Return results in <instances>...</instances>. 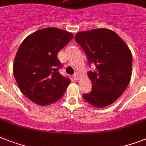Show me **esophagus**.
<instances>
[{"label": "esophagus", "mask_w": 146, "mask_h": 146, "mask_svg": "<svg viewBox=\"0 0 146 146\" xmlns=\"http://www.w3.org/2000/svg\"><path fill=\"white\" fill-rule=\"evenodd\" d=\"M73 79H74V80H79V79H80V76H79V75L78 73H75V74L73 75Z\"/></svg>", "instance_id": "obj_1"}]
</instances>
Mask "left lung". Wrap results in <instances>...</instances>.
<instances>
[{"instance_id":"left-lung-1","label":"left lung","mask_w":146,"mask_h":146,"mask_svg":"<svg viewBox=\"0 0 146 146\" xmlns=\"http://www.w3.org/2000/svg\"><path fill=\"white\" fill-rule=\"evenodd\" d=\"M95 70L88 72L92 90L83 94L89 104L103 108L113 104L130 83L132 73V54L128 46L114 31L97 28L78 32L75 36Z\"/></svg>"}]
</instances>
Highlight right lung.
I'll use <instances>...</instances> for the list:
<instances>
[{"instance_id": "add662e5", "label": "right lung", "mask_w": 146, "mask_h": 146, "mask_svg": "<svg viewBox=\"0 0 146 146\" xmlns=\"http://www.w3.org/2000/svg\"><path fill=\"white\" fill-rule=\"evenodd\" d=\"M73 34L56 28H47L27 36L18 49L13 74L21 92L40 106L62 98L70 83L60 74L61 64L57 54L71 41Z\"/></svg>"}]
</instances>
